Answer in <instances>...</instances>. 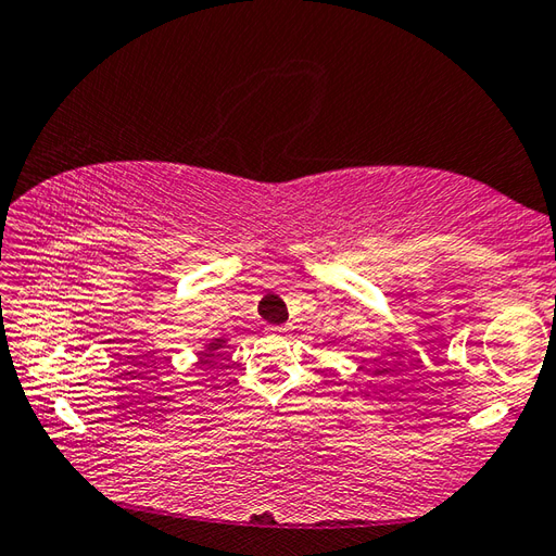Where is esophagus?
<instances>
[{
    "label": "esophagus",
    "instance_id": "obj_1",
    "mask_svg": "<svg viewBox=\"0 0 556 556\" xmlns=\"http://www.w3.org/2000/svg\"><path fill=\"white\" fill-rule=\"evenodd\" d=\"M271 334H287L289 332V327L287 325H271V327H267Z\"/></svg>",
    "mask_w": 556,
    "mask_h": 556
}]
</instances>
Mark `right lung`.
Here are the masks:
<instances>
[{"mask_svg":"<svg viewBox=\"0 0 556 556\" xmlns=\"http://www.w3.org/2000/svg\"><path fill=\"white\" fill-rule=\"evenodd\" d=\"M224 346H227V337H215V339H210L207 344H205V351H200V353H198L200 363H207V358H210V356H215V353H217L219 349H224Z\"/></svg>","mask_w":556,"mask_h":556,"instance_id":"right-lung-1","label":"right lung"}]
</instances>
